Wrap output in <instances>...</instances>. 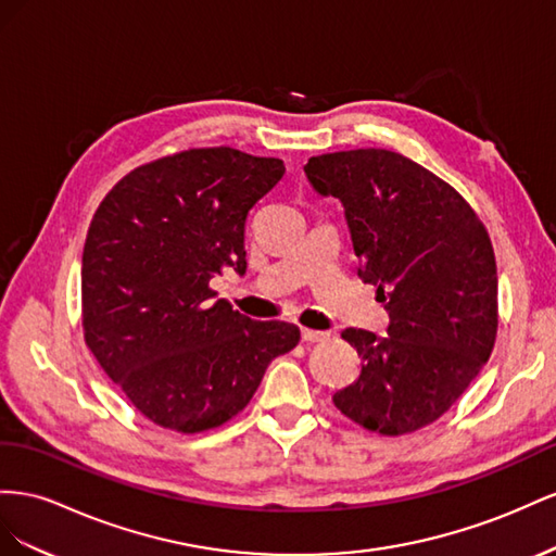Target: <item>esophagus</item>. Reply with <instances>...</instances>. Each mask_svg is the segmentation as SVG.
I'll return each instance as SVG.
<instances>
[{
	"label": "esophagus",
	"instance_id": "1",
	"mask_svg": "<svg viewBox=\"0 0 556 556\" xmlns=\"http://www.w3.org/2000/svg\"><path fill=\"white\" fill-rule=\"evenodd\" d=\"M330 336L321 330H312V328H303V340L305 342H326Z\"/></svg>",
	"mask_w": 556,
	"mask_h": 556
}]
</instances>
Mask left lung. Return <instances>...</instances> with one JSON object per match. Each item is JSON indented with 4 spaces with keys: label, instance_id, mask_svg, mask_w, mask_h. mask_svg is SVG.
<instances>
[{
    "label": "left lung",
    "instance_id": "left-lung-1",
    "mask_svg": "<svg viewBox=\"0 0 556 556\" xmlns=\"http://www.w3.org/2000/svg\"><path fill=\"white\" fill-rule=\"evenodd\" d=\"M305 174L344 204L358 277L377 287L391 319L387 338L342 332L361 372L332 403L366 431L415 433L462 399L494 352L498 277L489 232L447 181L395 151L314 155Z\"/></svg>",
    "mask_w": 556,
    "mask_h": 556
}]
</instances>
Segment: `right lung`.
<instances>
[{
	"label": "right lung",
	"instance_id": "right-lung-1",
	"mask_svg": "<svg viewBox=\"0 0 556 556\" xmlns=\"http://www.w3.org/2000/svg\"><path fill=\"white\" fill-rule=\"evenodd\" d=\"M283 172L279 157L186 149L125 174L94 212L84 340L153 424L186 435L224 426L298 344V326L253 321L210 287L228 267L244 275L247 216Z\"/></svg>",
	"mask_w": 556,
	"mask_h": 556
}]
</instances>
